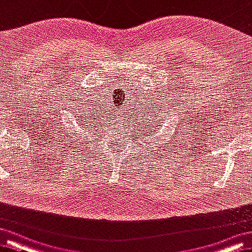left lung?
Wrapping results in <instances>:
<instances>
[{"label":"left lung","instance_id":"left-lung-1","mask_svg":"<svg viewBox=\"0 0 252 252\" xmlns=\"http://www.w3.org/2000/svg\"><path fill=\"white\" fill-rule=\"evenodd\" d=\"M156 107H157V105H155V110H157V108H156ZM152 108H153V107H152ZM159 111H163V108H162V106H160V107H159ZM155 112H156V111H155ZM160 113H162V112H160ZM163 113H164V112H163ZM165 113H166V112H165ZM156 114H157V113H156ZM150 118H152V115H150ZM155 120H156V118H155ZM163 120H164V119H159V122L158 123L157 125H156V123H157V120H156V122H155V121H154V120H150V121H153V122H152V123H150V122H149V129H150V125H152V129H153V125H154V126H158V127H160V126H163V125H162V123H163V122H160V121H163ZM141 125H142V123H141ZM146 126H147V123H146ZM145 129H146V133H147V136H148V134H149V132H148V131H147V130H148V126H146V127H145ZM153 132H154V130L152 131V133H153ZM152 133H150V134H152ZM144 137H145V134H144Z\"/></svg>","mask_w":252,"mask_h":252}]
</instances>
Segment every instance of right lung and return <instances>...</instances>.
<instances>
[{
  "label": "right lung",
  "mask_w": 252,
  "mask_h": 252,
  "mask_svg": "<svg viewBox=\"0 0 252 252\" xmlns=\"http://www.w3.org/2000/svg\"><path fill=\"white\" fill-rule=\"evenodd\" d=\"M77 121V126H80L82 130H87V131H92V129H89V127L94 126L95 125V119H94V115H85V114H81V112H79V115L77 116L76 119ZM80 139V138H79ZM82 140H85V138L82 139Z\"/></svg>",
  "instance_id": "add662e5"
}]
</instances>
